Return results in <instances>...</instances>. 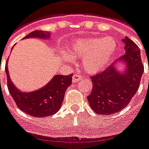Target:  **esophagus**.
Wrapping results in <instances>:
<instances>
[{
  "label": "esophagus",
  "mask_w": 149,
  "mask_h": 149,
  "mask_svg": "<svg viewBox=\"0 0 149 149\" xmlns=\"http://www.w3.org/2000/svg\"><path fill=\"white\" fill-rule=\"evenodd\" d=\"M81 79H82V77L81 75H80L79 74H78V73L74 74L73 77H72V81H73L74 83L78 82V81H81Z\"/></svg>",
  "instance_id": "1"
}]
</instances>
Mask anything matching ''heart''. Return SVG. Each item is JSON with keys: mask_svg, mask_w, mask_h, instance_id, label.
<instances>
[{"mask_svg": "<svg viewBox=\"0 0 149 149\" xmlns=\"http://www.w3.org/2000/svg\"><path fill=\"white\" fill-rule=\"evenodd\" d=\"M116 50V42L112 36L79 39L70 46L72 58H83L82 65L88 73H96L107 66ZM69 59L70 57H66Z\"/></svg>", "mask_w": 149, "mask_h": 149, "instance_id": "heart-1", "label": "heart"}]
</instances>
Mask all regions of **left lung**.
<instances>
[{
	"mask_svg": "<svg viewBox=\"0 0 149 149\" xmlns=\"http://www.w3.org/2000/svg\"><path fill=\"white\" fill-rule=\"evenodd\" d=\"M123 41L126 53L117 61L125 62V72L119 73L112 65L91 77L93 88L88 100L96 113L112 115L120 111L130 104L139 88L144 72L139 48L127 36Z\"/></svg>",
	"mask_w": 149,
	"mask_h": 149,
	"instance_id": "1",
	"label": "left lung"
}]
</instances>
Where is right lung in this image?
<instances>
[{"mask_svg":"<svg viewBox=\"0 0 149 149\" xmlns=\"http://www.w3.org/2000/svg\"><path fill=\"white\" fill-rule=\"evenodd\" d=\"M49 33L35 30L28 34L24 39L29 37L45 39L49 38ZM5 72L7 88L17 107L35 117H46L57 113L61 108L66 89L71 85L72 81V74L69 75H56L44 88L36 91L23 93L17 89L10 81L7 65Z\"/></svg>","mask_w":149,"mask_h":149,"instance_id":"obj_1","label":"right lung"}]
</instances>
